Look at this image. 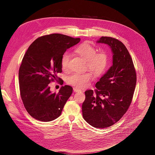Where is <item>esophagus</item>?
<instances>
[{
	"instance_id": "obj_1",
	"label": "esophagus",
	"mask_w": 155,
	"mask_h": 155,
	"mask_svg": "<svg viewBox=\"0 0 155 155\" xmlns=\"http://www.w3.org/2000/svg\"><path fill=\"white\" fill-rule=\"evenodd\" d=\"M73 91H74L75 92H80L81 90L77 87H73Z\"/></svg>"
}]
</instances>
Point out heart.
I'll return each instance as SVG.
<instances>
[{
    "instance_id": "obj_1",
    "label": "heart",
    "mask_w": 155,
    "mask_h": 155,
    "mask_svg": "<svg viewBox=\"0 0 155 155\" xmlns=\"http://www.w3.org/2000/svg\"><path fill=\"white\" fill-rule=\"evenodd\" d=\"M97 51L94 46L87 42L81 44L75 50V53L86 61L87 68L91 70L95 76L99 77L106 71L109 58L106 52L97 53ZM70 58V54L67 52L61 56V66L63 70H67L69 68ZM93 77L92 73L90 71L84 73L76 72L67 78V83L77 88H85L90 84Z\"/></svg>"
}]
</instances>
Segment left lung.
Listing matches in <instances>:
<instances>
[{
	"instance_id": "left-lung-1",
	"label": "left lung",
	"mask_w": 155,
	"mask_h": 155,
	"mask_svg": "<svg viewBox=\"0 0 155 155\" xmlns=\"http://www.w3.org/2000/svg\"><path fill=\"white\" fill-rule=\"evenodd\" d=\"M97 43L108 45L113 53V64L95 84L96 89L85 92L84 119L94 127L105 128L123 117L133 100L136 73L127 49L119 40L102 36Z\"/></svg>"
}]
</instances>
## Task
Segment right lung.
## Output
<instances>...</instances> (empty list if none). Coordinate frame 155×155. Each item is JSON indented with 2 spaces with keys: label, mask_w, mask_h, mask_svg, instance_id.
Segmentation results:
<instances>
[{
  "label": "right lung",
  "mask_w": 155,
  "mask_h": 155,
  "mask_svg": "<svg viewBox=\"0 0 155 155\" xmlns=\"http://www.w3.org/2000/svg\"><path fill=\"white\" fill-rule=\"evenodd\" d=\"M80 41V38L51 34L39 37L29 46L19 67V83L24 106L33 118L48 122L61 115L73 88L64 85L58 93H52L50 84L54 81L63 84L56 76L62 71L61 56Z\"/></svg>",
  "instance_id": "right-lung-1"
}]
</instances>
